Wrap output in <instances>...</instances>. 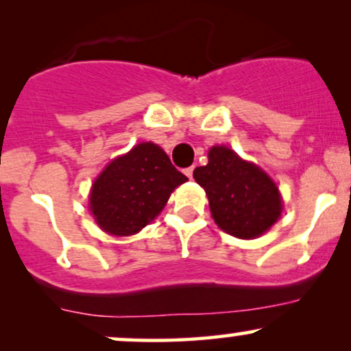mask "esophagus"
<instances>
[{"instance_id":"34e87169","label":"esophagus","mask_w":351,"mask_h":351,"mask_svg":"<svg viewBox=\"0 0 351 351\" xmlns=\"http://www.w3.org/2000/svg\"><path fill=\"white\" fill-rule=\"evenodd\" d=\"M193 171H195V167H188V168H184V175H186L189 180L193 178Z\"/></svg>"}]
</instances>
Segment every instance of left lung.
I'll return each instance as SVG.
<instances>
[{"label": "left lung", "instance_id": "obj_1", "mask_svg": "<svg viewBox=\"0 0 351 351\" xmlns=\"http://www.w3.org/2000/svg\"><path fill=\"white\" fill-rule=\"evenodd\" d=\"M206 167L193 173L206 191L216 224L228 234L252 239L279 219L282 201L276 183L231 148L213 147Z\"/></svg>", "mask_w": 351, "mask_h": 351}]
</instances>
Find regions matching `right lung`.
Instances as JSON below:
<instances>
[{
  "label": "right lung",
  "instance_id": "1",
  "mask_svg": "<svg viewBox=\"0 0 351 351\" xmlns=\"http://www.w3.org/2000/svg\"><path fill=\"white\" fill-rule=\"evenodd\" d=\"M184 181L158 145L140 143L100 173L92 186L90 211L108 234L132 236L155 219Z\"/></svg>",
  "mask_w": 351,
  "mask_h": 351
}]
</instances>
